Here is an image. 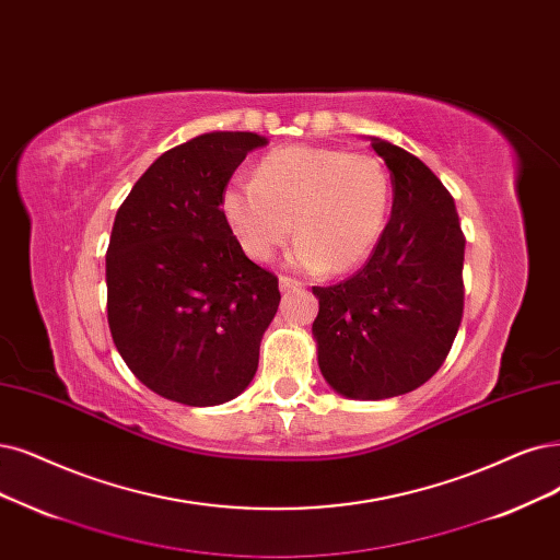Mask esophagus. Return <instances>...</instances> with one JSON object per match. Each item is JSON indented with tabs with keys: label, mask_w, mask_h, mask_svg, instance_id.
I'll use <instances>...</instances> for the list:
<instances>
[{
	"label": "esophagus",
	"mask_w": 560,
	"mask_h": 560,
	"mask_svg": "<svg viewBox=\"0 0 560 560\" xmlns=\"http://www.w3.org/2000/svg\"><path fill=\"white\" fill-rule=\"evenodd\" d=\"M279 288H281V293H291V291H298V288H302V281L291 279V277H281Z\"/></svg>",
	"instance_id": "34e87169"
}]
</instances>
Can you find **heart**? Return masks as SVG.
I'll return each mask as SVG.
<instances>
[{
    "label": "heart",
    "instance_id": "heart-1",
    "mask_svg": "<svg viewBox=\"0 0 560 560\" xmlns=\"http://www.w3.org/2000/svg\"><path fill=\"white\" fill-rule=\"evenodd\" d=\"M389 196V173L381 159L320 144H288L258 161L254 179L228 182L219 205L248 258L267 260L295 228L300 240L288 260L341 275L374 252Z\"/></svg>",
    "mask_w": 560,
    "mask_h": 560
}]
</instances>
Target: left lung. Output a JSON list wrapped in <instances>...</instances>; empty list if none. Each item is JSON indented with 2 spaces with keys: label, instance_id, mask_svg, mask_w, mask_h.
I'll list each match as a JSON object with an SVG mask.
<instances>
[{
  "label": "left lung",
  "instance_id": "left-lung-1",
  "mask_svg": "<svg viewBox=\"0 0 560 560\" xmlns=\"http://www.w3.org/2000/svg\"><path fill=\"white\" fill-rule=\"evenodd\" d=\"M369 140L389 171V221L353 277L314 285L312 332L327 385L381 401L418 389L445 362L464 314L466 240L443 182L397 144Z\"/></svg>",
  "mask_w": 560,
  "mask_h": 560
}]
</instances>
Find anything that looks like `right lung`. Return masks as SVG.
Segmentation results:
<instances>
[{
  "instance_id": "add662e5",
  "label": "right lung",
  "mask_w": 560,
  "mask_h": 560,
  "mask_svg": "<svg viewBox=\"0 0 560 560\" xmlns=\"http://www.w3.org/2000/svg\"><path fill=\"white\" fill-rule=\"evenodd\" d=\"M265 144L248 131L196 136L163 152L117 210L106 254L110 335L163 399L219 406L256 376L279 281L244 256L219 200Z\"/></svg>"
}]
</instances>
